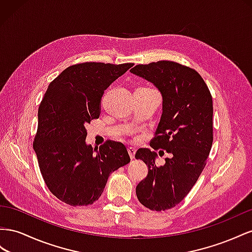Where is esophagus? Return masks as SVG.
Wrapping results in <instances>:
<instances>
[{"instance_id": "obj_1", "label": "esophagus", "mask_w": 252, "mask_h": 252, "mask_svg": "<svg viewBox=\"0 0 252 252\" xmlns=\"http://www.w3.org/2000/svg\"><path fill=\"white\" fill-rule=\"evenodd\" d=\"M127 151H128V154H130L131 159H134L135 154H136V151H137V149L134 148V147H130V148L127 149Z\"/></svg>"}]
</instances>
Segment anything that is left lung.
<instances>
[{"instance_id": "1", "label": "left lung", "mask_w": 252, "mask_h": 252, "mask_svg": "<svg viewBox=\"0 0 252 252\" xmlns=\"http://www.w3.org/2000/svg\"><path fill=\"white\" fill-rule=\"evenodd\" d=\"M130 71L152 82L162 96V114L150 146L171 157L160 167L150 149H139L135 157L149 168L136 187L138 200L150 210L164 211L182 202L206 166L213 141L212 96L195 69L173 61L139 64Z\"/></svg>"}]
</instances>
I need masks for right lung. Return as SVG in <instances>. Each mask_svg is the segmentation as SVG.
I'll return each instance as SVG.
<instances>
[{
	"instance_id": "right-lung-1",
	"label": "right lung",
	"mask_w": 252,
	"mask_h": 252,
	"mask_svg": "<svg viewBox=\"0 0 252 252\" xmlns=\"http://www.w3.org/2000/svg\"><path fill=\"white\" fill-rule=\"evenodd\" d=\"M134 65L85 62L64 69L49 83L38 111L33 150L49 191L70 206L92 205L112 172L130 162L124 143L86 145L85 125L99 118L104 91Z\"/></svg>"
}]
</instances>
